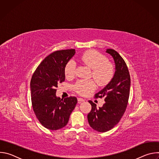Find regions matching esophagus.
Returning a JSON list of instances; mask_svg holds the SVG:
<instances>
[{"instance_id":"obj_1","label":"esophagus","mask_w":159,"mask_h":159,"mask_svg":"<svg viewBox=\"0 0 159 159\" xmlns=\"http://www.w3.org/2000/svg\"><path fill=\"white\" fill-rule=\"evenodd\" d=\"M77 100H78V102H79V103H81L82 102H84V99L80 98H79L77 99Z\"/></svg>"}]
</instances>
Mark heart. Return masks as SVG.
I'll use <instances>...</instances> for the list:
<instances>
[{
    "instance_id": "heart-1",
    "label": "heart",
    "mask_w": 159,
    "mask_h": 159,
    "mask_svg": "<svg viewBox=\"0 0 159 159\" xmlns=\"http://www.w3.org/2000/svg\"><path fill=\"white\" fill-rule=\"evenodd\" d=\"M80 60L90 69L92 76L98 85L104 86L109 84L115 74L112 64L107 61V58L96 50H89L81 57ZM75 63L70 60L65 67L66 77L71 78L74 75ZM96 84L93 80H79L74 88L75 91L82 96H86L96 89Z\"/></svg>"
}]
</instances>
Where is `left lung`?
Returning <instances> with one entry per match:
<instances>
[{
	"mask_svg": "<svg viewBox=\"0 0 159 159\" xmlns=\"http://www.w3.org/2000/svg\"><path fill=\"white\" fill-rule=\"evenodd\" d=\"M115 63V73L110 82L96 94V98H104L102 107L97 108L92 101V109L87 115L90 127L99 132H106L114 128L123 116L128 102L130 75L127 65L120 55L112 49H107Z\"/></svg>",
	"mask_w": 159,
	"mask_h": 159,
	"instance_id": "left-lung-1",
	"label": "left lung"
}]
</instances>
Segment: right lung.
Returning <instances> with one entry per match:
<instances>
[{
	"mask_svg": "<svg viewBox=\"0 0 159 159\" xmlns=\"http://www.w3.org/2000/svg\"><path fill=\"white\" fill-rule=\"evenodd\" d=\"M74 49L56 51L45 58L34 71L30 82L33 111L46 128L57 130L65 126L77 102L75 97L56 96L58 83L65 81V67L75 55Z\"/></svg>",
	"mask_w": 159,
	"mask_h": 159,
	"instance_id": "right-lung-1",
	"label": "right lung"
}]
</instances>
